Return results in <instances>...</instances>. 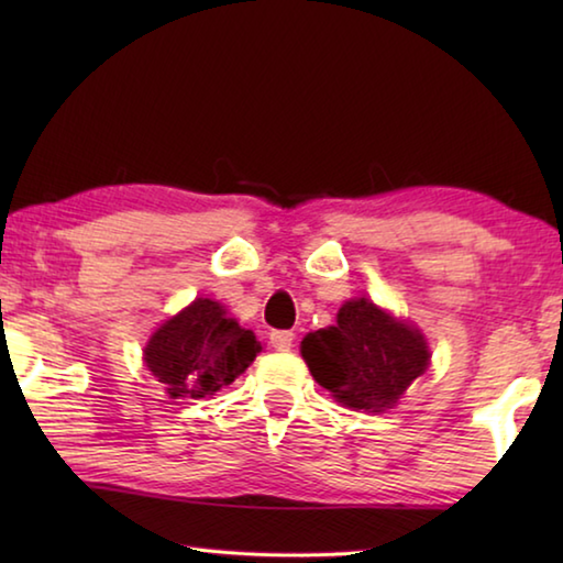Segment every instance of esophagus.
Returning a JSON list of instances; mask_svg holds the SVG:
<instances>
[{
	"label": "esophagus",
	"mask_w": 563,
	"mask_h": 563,
	"mask_svg": "<svg viewBox=\"0 0 563 563\" xmlns=\"http://www.w3.org/2000/svg\"><path fill=\"white\" fill-rule=\"evenodd\" d=\"M292 340H295V332H290V330H273L271 332V345L280 352H288L292 347Z\"/></svg>",
	"instance_id": "esophagus-1"
}]
</instances>
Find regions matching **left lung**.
<instances>
[{"mask_svg": "<svg viewBox=\"0 0 563 563\" xmlns=\"http://www.w3.org/2000/svg\"><path fill=\"white\" fill-rule=\"evenodd\" d=\"M300 352L318 385L342 407L365 412L393 409L430 367L422 332L367 298L342 305L335 325L305 335Z\"/></svg>", "mask_w": 563, "mask_h": 563, "instance_id": "left-lung-1", "label": "left lung"}]
</instances>
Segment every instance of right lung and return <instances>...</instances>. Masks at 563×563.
Masks as SVG:
<instances>
[{"instance_id":"1","label":"right lung","mask_w":563,"mask_h":563,"mask_svg":"<svg viewBox=\"0 0 563 563\" xmlns=\"http://www.w3.org/2000/svg\"><path fill=\"white\" fill-rule=\"evenodd\" d=\"M263 347L221 302L196 298L166 320L144 347V362L170 397L201 399L231 385Z\"/></svg>"}]
</instances>
